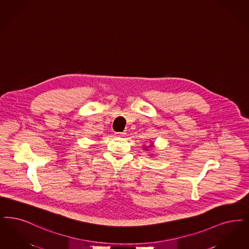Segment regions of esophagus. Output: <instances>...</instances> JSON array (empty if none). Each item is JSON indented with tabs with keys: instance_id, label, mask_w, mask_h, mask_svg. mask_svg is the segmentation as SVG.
Listing matches in <instances>:
<instances>
[{
	"instance_id": "1",
	"label": "esophagus",
	"mask_w": 249,
	"mask_h": 249,
	"mask_svg": "<svg viewBox=\"0 0 249 249\" xmlns=\"http://www.w3.org/2000/svg\"><path fill=\"white\" fill-rule=\"evenodd\" d=\"M115 136L117 138L123 139V138L126 136V133H125V132H116V133H115Z\"/></svg>"
}]
</instances>
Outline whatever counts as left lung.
Instances as JSON below:
<instances>
[{"label": "left lung", "mask_w": 249, "mask_h": 249, "mask_svg": "<svg viewBox=\"0 0 249 249\" xmlns=\"http://www.w3.org/2000/svg\"><path fill=\"white\" fill-rule=\"evenodd\" d=\"M151 148H154L153 143H152V144H150L149 146H143V150H146V151H150V150H152Z\"/></svg>", "instance_id": "obj_1"}]
</instances>
